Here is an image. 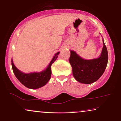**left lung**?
Returning <instances> with one entry per match:
<instances>
[{
	"instance_id": "8db88e82",
	"label": "left lung",
	"mask_w": 121,
	"mask_h": 121,
	"mask_svg": "<svg viewBox=\"0 0 121 121\" xmlns=\"http://www.w3.org/2000/svg\"><path fill=\"white\" fill-rule=\"evenodd\" d=\"M99 57L85 60L74 51L71 50L69 61L75 80L83 84H92L98 80L105 71L108 61V53L104 41Z\"/></svg>"
}]
</instances>
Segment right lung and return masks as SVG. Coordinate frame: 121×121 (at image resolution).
<instances>
[{"instance_id": "right-lung-1", "label": "right lung", "mask_w": 121, "mask_h": 121, "mask_svg": "<svg viewBox=\"0 0 121 121\" xmlns=\"http://www.w3.org/2000/svg\"><path fill=\"white\" fill-rule=\"evenodd\" d=\"M60 52L55 54L53 59L50 61L49 65L46 69L42 72H34L29 74L24 73L19 71L14 65L13 61L11 60V65L13 72L19 82L26 87L31 89H37L44 86L49 82L51 77V66L54 62L58 56Z\"/></svg>"}]
</instances>
